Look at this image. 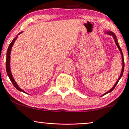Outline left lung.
Segmentation results:
<instances>
[{
  "mask_svg": "<svg viewBox=\"0 0 129 129\" xmlns=\"http://www.w3.org/2000/svg\"><path fill=\"white\" fill-rule=\"evenodd\" d=\"M105 33H106V34H109V35H112V36H113V38H114V41H115V42L116 45H117V46L118 48V49H119V50L120 51V52H121V55H122V71H121V75L119 76V78L118 79L117 81L116 82V83H115L114 86L112 88H111V89L109 91H108L106 92V93H105L104 94H103L102 96H103V95H106V94H107L109 93V92H110L111 91H113L114 89V88L115 87V86H117V83H118V82H119V81L120 80V79H121V78L122 77V75H123V71H124V59H123V53H122V51L121 48V47H120V46H119V44H118V40H117V37H116L115 35L114 34L113 32H111V31H106V32H105Z\"/></svg>",
  "mask_w": 129,
  "mask_h": 129,
  "instance_id": "8db88e82",
  "label": "left lung"
}]
</instances>
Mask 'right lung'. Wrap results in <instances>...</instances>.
Returning a JSON list of instances; mask_svg holds the SVG:
<instances>
[{
    "label": "right lung",
    "instance_id": "right-lung-1",
    "mask_svg": "<svg viewBox=\"0 0 129 129\" xmlns=\"http://www.w3.org/2000/svg\"><path fill=\"white\" fill-rule=\"evenodd\" d=\"M21 33H22V32L20 33L18 35L20 34ZM18 35H17L16 37L13 40H12L11 43H10V45H9V46H8V50H7V58H6V71H7V74L8 76V77H9L10 81H11L12 84H13L14 87H15L16 89H18L19 91H22L23 92H24V93H26V92H25L24 90H23L22 88H20L19 87L18 84H17L15 81L13 77H12V74H11V70H10V54H11L12 47L13 46V45H14L15 41H16L17 38H18ZM26 94H27V93H26Z\"/></svg>",
    "mask_w": 129,
    "mask_h": 129
}]
</instances>
